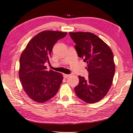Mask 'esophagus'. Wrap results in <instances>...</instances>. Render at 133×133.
I'll use <instances>...</instances> for the list:
<instances>
[{
	"instance_id": "1",
	"label": "esophagus",
	"mask_w": 133,
	"mask_h": 133,
	"mask_svg": "<svg viewBox=\"0 0 133 133\" xmlns=\"http://www.w3.org/2000/svg\"><path fill=\"white\" fill-rule=\"evenodd\" d=\"M70 75H71V74H63V77L65 78H67L69 77Z\"/></svg>"
}]
</instances>
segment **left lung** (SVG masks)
<instances>
[{
	"instance_id": "obj_1",
	"label": "left lung",
	"mask_w": 133,
	"mask_h": 133,
	"mask_svg": "<svg viewBox=\"0 0 133 133\" xmlns=\"http://www.w3.org/2000/svg\"><path fill=\"white\" fill-rule=\"evenodd\" d=\"M76 44L79 58L87 63L88 79L79 76V82L75 87L77 97L89 103L99 101L108 92L115 71L111 50L101 39L88 32H69Z\"/></svg>"
}]
</instances>
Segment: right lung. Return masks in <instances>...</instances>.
I'll return each mask as SVG.
<instances>
[{"label":"right lung","instance_id":"right-lung-1","mask_svg":"<svg viewBox=\"0 0 133 133\" xmlns=\"http://www.w3.org/2000/svg\"><path fill=\"white\" fill-rule=\"evenodd\" d=\"M67 32L44 31L31 39L20 58L19 79L25 92L37 102H44L54 97L63 81V75L50 70V63L54 45Z\"/></svg>","mask_w":133,"mask_h":133}]
</instances>
